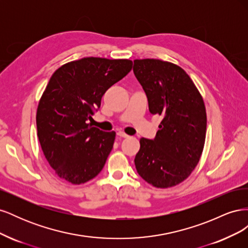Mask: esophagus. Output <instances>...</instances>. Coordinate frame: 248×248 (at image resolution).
Returning a JSON list of instances; mask_svg holds the SVG:
<instances>
[{
	"label": "esophagus",
	"mask_w": 248,
	"mask_h": 248,
	"mask_svg": "<svg viewBox=\"0 0 248 248\" xmlns=\"http://www.w3.org/2000/svg\"><path fill=\"white\" fill-rule=\"evenodd\" d=\"M117 134H118L119 137H121V138H125V139H126V138H129L128 134H126V133L123 132V131H119Z\"/></svg>",
	"instance_id": "obj_1"
}]
</instances>
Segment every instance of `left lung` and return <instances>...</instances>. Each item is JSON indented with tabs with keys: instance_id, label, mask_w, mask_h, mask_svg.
<instances>
[{
	"instance_id": "1",
	"label": "left lung",
	"mask_w": 248,
	"mask_h": 248,
	"mask_svg": "<svg viewBox=\"0 0 248 248\" xmlns=\"http://www.w3.org/2000/svg\"><path fill=\"white\" fill-rule=\"evenodd\" d=\"M133 62L150 112L163 118L153 140H140L134 164L146 182L170 188L188 178L201 159L207 130L204 99L180 66L158 59Z\"/></svg>"
}]
</instances>
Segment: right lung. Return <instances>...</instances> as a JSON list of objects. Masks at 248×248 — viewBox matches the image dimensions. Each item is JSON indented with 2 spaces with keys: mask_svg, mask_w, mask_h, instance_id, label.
Listing matches in <instances>:
<instances>
[{
  "mask_svg": "<svg viewBox=\"0 0 248 248\" xmlns=\"http://www.w3.org/2000/svg\"><path fill=\"white\" fill-rule=\"evenodd\" d=\"M132 69L127 59L88 57L62 65L52 74L38 103L37 136L56 175L84 184L103 169L116 132L87 123L112 85Z\"/></svg>",
  "mask_w": 248,
  "mask_h": 248,
  "instance_id": "right-lung-1",
  "label": "right lung"
}]
</instances>
